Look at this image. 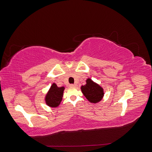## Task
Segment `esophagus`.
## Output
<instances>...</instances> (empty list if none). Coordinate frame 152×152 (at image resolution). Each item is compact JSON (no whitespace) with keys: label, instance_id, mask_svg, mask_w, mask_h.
Listing matches in <instances>:
<instances>
[{"label":"esophagus","instance_id":"obj_1","mask_svg":"<svg viewBox=\"0 0 152 152\" xmlns=\"http://www.w3.org/2000/svg\"><path fill=\"white\" fill-rule=\"evenodd\" d=\"M70 87H76V85H75V84H70Z\"/></svg>","mask_w":152,"mask_h":152}]
</instances>
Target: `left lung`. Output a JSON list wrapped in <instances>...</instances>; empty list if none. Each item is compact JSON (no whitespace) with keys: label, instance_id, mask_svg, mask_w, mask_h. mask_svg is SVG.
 <instances>
[{"label":"left lung","instance_id":"left-lung-1","mask_svg":"<svg viewBox=\"0 0 152 152\" xmlns=\"http://www.w3.org/2000/svg\"><path fill=\"white\" fill-rule=\"evenodd\" d=\"M82 93L89 102L97 103L103 99L104 96L103 89L91 79L86 80V84L82 86Z\"/></svg>","mask_w":152,"mask_h":152}]
</instances>
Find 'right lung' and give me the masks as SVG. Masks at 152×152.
Segmentation results:
<instances>
[{
    "label": "right lung",
    "instance_id": "obj_1",
    "mask_svg": "<svg viewBox=\"0 0 152 152\" xmlns=\"http://www.w3.org/2000/svg\"><path fill=\"white\" fill-rule=\"evenodd\" d=\"M64 90V87H58L56 84L53 83L45 97V103L52 108L58 107L62 101Z\"/></svg>",
    "mask_w": 152,
    "mask_h": 152
}]
</instances>
